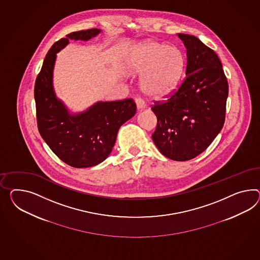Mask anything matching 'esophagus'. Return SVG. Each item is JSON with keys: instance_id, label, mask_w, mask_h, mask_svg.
<instances>
[{"instance_id": "1", "label": "esophagus", "mask_w": 260, "mask_h": 260, "mask_svg": "<svg viewBox=\"0 0 260 260\" xmlns=\"http://www.w3.org/2000/svg\"><path fill=\"white\" fill-rule=\"evenodd\" d=\"M136 104H137V108L139 110L145 108V102L143 101V99H141V98H137L136 99Z\"/></svg>"}]
</instances>
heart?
Returning a JSON list of instances; mask_svg holds the SVG:
<instances>
[{
  "label": "heart",
  "instance_id": "heart-1",
  "mask_svg": "<svg viewBox=\"0 0 260 260\" xmlns=\"http://www.w3.org/2000/svg\"><path fill=\"white\" fill-rule=\"evenodd\" d=\"M135 74L147 73L141 79L142 90L153 98L173 93L184 67L183 54L176 47L150 41L137 49L130 63Z\"/></svg>",
  "mask_w": 260,
  "mask_h": 260
}]
</instances>
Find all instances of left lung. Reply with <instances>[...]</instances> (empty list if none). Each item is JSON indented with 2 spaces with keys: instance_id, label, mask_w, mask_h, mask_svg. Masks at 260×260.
<instances>
[{
  "instance_id": "8db88e82",
  "label": "left lung",
  "mask_w": 260,
  "mask_h": 260,
  "mask_svg": "<svg viewBox=\"0 0 260 260\" xmlns=\"http://www.w3.org/2000/svg\"><path fill=\"white\" fill-rule=\"evenodd\" d=\"M178 37L186 48V76L168 100L153 101L152 138L163 155L186 161L203 153L223 126L228 83L212 49L191 35Z\"/></svg>"
}]
</instances>
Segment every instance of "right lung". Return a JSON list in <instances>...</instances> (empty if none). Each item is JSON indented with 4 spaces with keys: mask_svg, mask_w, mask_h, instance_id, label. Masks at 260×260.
Returning a JSON list of instances; mask_svg holds the SVG:
<instances>
[{
    "mask_svg": "<svg viewBox=\"0 0 260 260\" xmlns=\"http://www.w3.org/2000/svg\"><path fill=\"white\" fill-rule=\"evenodd\" d=\"M92 28L69 34L56 41L46 54L35 84L37 122L40 136L60 159L74 168L98 165L113 148L120 127L133 117L132 98L98 102L86 112L70 115L53 92V70L56 54L69 40H88L100 33Z\"/></svg>",
    "mask_w": 260,
    "mask_h": 260,
    "instance_id": "obj_1",
    "label": "right lung"
}]
</instances>
